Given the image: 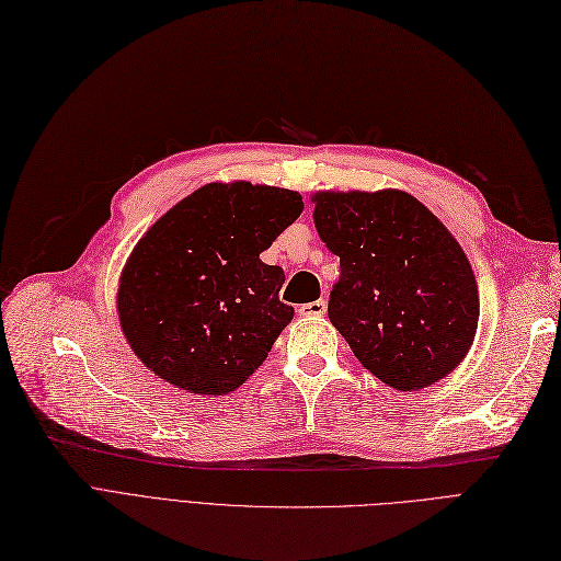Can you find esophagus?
<instances>
[{
    "label": "esophagus",
    "instance_id": "esophagus-1",
    "mask_svg": "<svg viewBox=\"0 0 561 561\" xmlns=\"http://www.w3.org/2000/svg\"><path fill=\"white\" fill-rule=\"evenodd\" d=\"M328 311V302L325 300H316V302H307L298 307L300 316H323Z\"/></svg>",
    "mask_w": 561,
    "mask_h": 561
}]
</instances>
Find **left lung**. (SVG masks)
Segmentation results:
<instances>
[{
	"label": "left lung",
	"instance_id": "obj_1",
	"mask_svg": "<svg viewBox=\"0 0 561 561\" xmlns=\"http://www.w3.org/2000/svg\"><path fill=\"white\" fill-rule=\"evenodd\" d=\"M313 222L339 256L328 316L385 385L422 389L458 367L479 323L468 256L401 190L319 192Z\"/></svg>",
	"mask_w": 561,
	"mask_h": 561
}]
</instances>
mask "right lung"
Returning a JSON list of instances; mask_svg holds the SVG:
<instances>
[{"instance_id":"1","label":"right lung","mask_w":561,"mask_h":561,"mask_svg":"<svg viewBox=\"0 0 561 561\" xmlns=\"http://www.w3.org/2000/svg\"><path fill=\"white\" fill-rule=\"evenodd\" d=\"M302 208L294 190L210 183L146 231L118 286L146 367L190 394H227L261 367L294 307L279 300L284 271L259 254Z\"/></svg>"}]
</instances>
